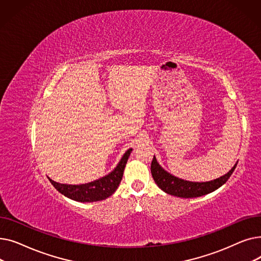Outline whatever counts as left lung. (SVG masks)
Returning a JSON list of instances; mask_svg holds the SVG:
<instances>
[{
  "mask_svg": "<svg viewBox=\"0 0 261 261\" xmlns=\"http://www.w3.org/2000/svg\"><path fill=\"white\" fill-rule=\"evenodd\" d=\"M237 163L226 174L218 177L216 180L201 183L190 182L179 179V177L164 170L159 165L155 156H153V160L151 162V174L156 185L163 191H165L166 194L180 198H197L213 193V191H215L219 187H221L229 179V176L234 172Z\"/></svg>",
  "mask_w": 261,
  "mask_h": 261,
  "instance_id": "obj_1",
  "label": "left lung"
}]
</instances>
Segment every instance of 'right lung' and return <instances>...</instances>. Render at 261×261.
Instances as JSON below:
<instances>
[{"label": "right lung", "instance_id": "1", "mask_svg": "<svg viewBox=\"0 0 261 261\" xmlns=\"http://www.w3.org/2000/svg\"><path fill=\"white\" fill-rule=\"evenodd\" d=\"M132 149H128L123 154L115 169L110 172L109 174L100 177L99 180H96L87 184L81 185H67V184H60L53 181L51 179L48 180L51 185L56 188L60 194L63 196L70 198L72 200L78 202H96L101 201L109 198L111 195L115 193L117 189L123 174V169L126 167L127 161L130 156Z\"/></svg>", "mask_w": 261, "mask_h": 261}]
</instances>
